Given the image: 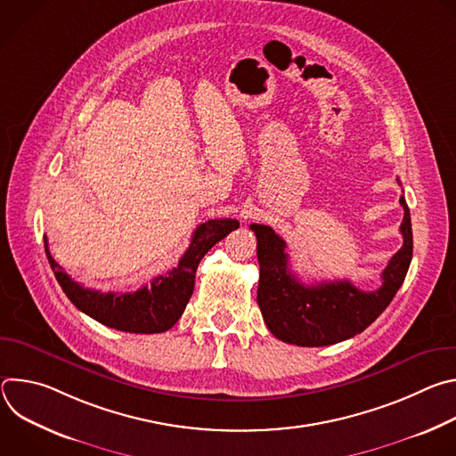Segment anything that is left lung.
<instances>
[{
	"label": "left lung",
	"instance_id": "obj_1",
	"mask_svg": "<svg viewBox=\"0 0 456 456\" xmlns=\"http://www.w3.org/2000/svg\"><path fill=\"white\" fill-rule=\"evenodd\" d=\"M403 247L387 262L382 285L364 292L350 281L306 285L289 271L287 243L271 227L252 224L257 240V305L273 336L297 346H329L361 334L401 289L413 256L411 216L401 197Z\"/></svg>",
	"mask_w": 456,
	"mask_h": 456
}]
</instances>
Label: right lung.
<instances>
[{
    "label": "right lung",
    "instance_id": "1",
    "mask_svg": "<svg viewBox=\"0 0 456 456\" xmlns=\"http://www.w3.org/2000/svg\"><path fill=\"white\" fill-rule=\"evenodd\" d=\"M238 227L240 222L231 218L200 224L192 232L191 243L180 257L178 265L169 273L153 278L150 285H144L135 292H101L85 289L64 273L48 250L46 236H43V240L48 264L57 283L81 312L120 332L160 334L169 330L183 314L194 290V274H197L200 259L215 243Z\"/></svg>",
    "mask_w": 456,
    "mask_h": 456
}]
</instances>
